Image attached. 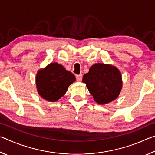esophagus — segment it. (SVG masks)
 Here are the masks:
<instances>
[{"instance_id":"esophagus-1","label":"esophagus","mask_w":155,"mask_h":155,"mask_svg":"<svg viewBox=\"0 0 155 155\" xmlns=\"http://www.w3.org/2000/svg\"><path fill=\"white\" fill-rule=\"evenodd\" d=\"M76 78H77V80L78 81H81L82 79V74H78L76 76Z\"/></svg>"}]
</instances>
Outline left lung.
Masks as SVG:
<instances>
[{"mask_svg": "<svg viewBox=\"0 0 155 155\" xmlns=\"http://www.w3.org/2000/svg\"><path fill=\"white\" fill-rule=\"evenodd\" d=\"M83 82L97 103L106 104L119 96L122 88V74L118 68L105 64H94L83 75Z\"/></svg>", "mask_w": 155, "mask_h": 155, "instance_id": "obj_1", "label": "left lung"}]
</instances>
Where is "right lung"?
<instances>
[{
	"label": "right lung",
	"mask_w": 155,
	"mask_h": 155,
	"mask_svg": "<svg viewBox=\"0 0 155 155\" xmlns=\"http://www.w3.org/2000/svg\"><path fill=\"white\" fill-rule=\"evenodd\" d=\"M75 81V76L62 65L51 63L37 72V91L46 101L56 102L66 93L68 87Z\"/></svg>",
	"instance_id": "1"
}]
</instances>
